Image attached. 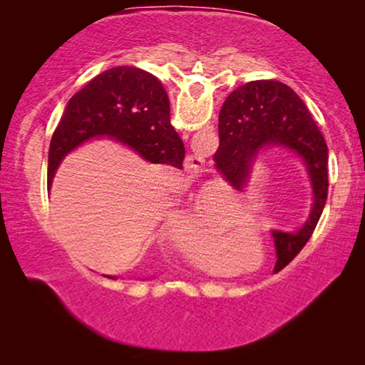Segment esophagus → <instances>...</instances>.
<instances>
[{
  "mask_svg": "<svg viewBox=\"0 0 365 365\" xmlns=\"http://www.w3.org/2000/svg\"><path fill=\"white\" fill-rule=\"evenodd\" d=\"M185 169L190 172L191 175H197L200 172L205 169V158L201 154H190L187 158V163H185Z\"/></svg>",
  "mask_w": 365,
  "mask_h": 365,
  "instance_id": "esophagus-1",
  "label": "esophagus"
}]
</instances>
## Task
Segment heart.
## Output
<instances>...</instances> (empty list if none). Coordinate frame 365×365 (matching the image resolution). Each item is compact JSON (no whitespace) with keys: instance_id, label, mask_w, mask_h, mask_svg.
Returning a JSON list of instances; mask_svg holds the SVG:
<instances>
[{"instance_id":"heart-1","label":"heart","mask_w":365,"mask_h":365,"mask_svg":"<svg viewBox=\"0 0 365 365\" xmlns=\"http://www.w3.org/2000/svg\"><path fill=\"white\" fill-rule=\"evenodd\" d=\"M172 230L177 243L211 259L232 248L246 233L245 225L222 227L211 191L196 195L187 206H177L172 212Z\"/></svg>"}]
</instances>
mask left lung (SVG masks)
<instances>
[{
	"instance_id": "8db88e82",
	"label": "left lung",
	"mask_w": 365,
	"mask_h": 365,
	"mask_svg": "<svg viewBox=\"0 0 365 365\" xmlns=\"http://www.w3.org/2000/svg\"><path fill=\"white\" fill-rule=\"evenodd\" d=\"M215 168L235 188L248 183L251 165L264 148L279 146L298 158L309 175L314 205L296 233L272 230L277 255L289 262L307 243L329 191V148L301 98L277 80H256L232 91L219 114Z\"/></svg>"
}]
</instances>
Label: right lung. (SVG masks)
<instances>
[{"label":"right lung","instance_id":"1","mask_svg":"<svg viewBox=\"0 0 365 365\" xmlns=\"http://www.w3.org/2000/svg\"><path fill=\"white\" fill-rule=\"evenodd\" d=\"M101 137L132 148L153 164L183 168L185 146L170 125L169 96L153 73L138 67L104 71L71 98L49 145L48 185L67 154Z\"/></svg>","mask_w":365,"mask_h":365}]
</instances>
